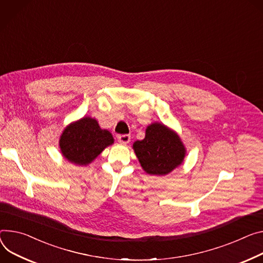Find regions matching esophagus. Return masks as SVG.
I'll list each match as a JSON object with an SVG mask.
<instances>
[{
    "label": "esophagus",
    "mask_w": 263,
    "mask_h": 263,
    "mask_svg": "<svg viewBox=\"0 0 263 263\" xmlns=\"http://www.w3.org/2000/svg\"><path fill=\"white\" fill-rule=\"evenodd\" d=\"M117 139L119 142H122V144H128L131 139V136L129 134H119L117 136Z\"/></svg>",
    "instance_id": "1"
}]
</instances>
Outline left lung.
<instances>
[{
  "label": "left lung",
  "instance_id": "obj_1",
  "mask_svg": "<svg viewBox=\"0 0 263 263\" xmlns=\"http://www.w3.org/2000/svg\"><path fill=\"white\" fill-rule=\"evenodd\" d=\"M135 154L147 173L165 175L181 163L184 147L179 137L161 124H152L146 130V137L133 145Z\"/></svg>",
  "mask_w": 263,
  "mask_h": 263
}]
</instances>
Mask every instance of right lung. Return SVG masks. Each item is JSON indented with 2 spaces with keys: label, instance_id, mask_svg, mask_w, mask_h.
Masks as SVG:
<instances>
[{
  "label": "right lung",
  "instance_id": "1",
  "mask_svg": "<svg viewBox=\"0 0 263 263\" xmlns=\"http://www.w3.org/2000/svg\"><path fill=\"white\" fill-rule=\"evenodd\" d=\"M113 137L107 130L100 128L98 122L91 117H84L68 126L60 139L63 155L77 164H87L109 145Z\"/></svg>",
  "mask_w": 263,
  "mask_h": 263
}]
</instances>
